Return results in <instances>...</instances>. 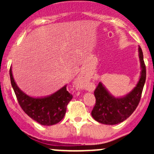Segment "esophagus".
<instances>
[{
  "label": "esophagus",
  "instance_id": "1",
  "mask_svg": "<svg viewBox=\"0 0 154 154\" xmlns=\"http://www.w3.org/2000/svg\"><path fill=\"white\" fill-rule=\"evenodd\" d=\"M82 83H83V78L82 77H79L77 80V86H82Z\"/></svg>",
  "mask_w": 154,
  "mask_h": 154
}]
</instances>
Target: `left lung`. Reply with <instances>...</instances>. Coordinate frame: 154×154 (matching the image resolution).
I'll return each instance as SVG.
<instances>
[{
    "label": "left lung",
    "instance_id": "1",
    "mask_svg": "<svg viewBox=\"0 0 154 154\" xmlns=\"http://www.w3.org/2000/svg\"><path fill=\"white\" fill-rule=\"evenodd\" d=\"M141 63V76L135 88L125 97H115L108 92L101 83H99L94 91L96 103L91 111L95 121L103 125H113L128 119L139 105L146 80V67L142 48H139Z\"/></svg>",
    "mask_w": 154,
    "mask_h": 154
}]
</instances>
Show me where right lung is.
Masks as SVG:
<instances>
[{"mask_svg": "<svg viewBox=\"0 0 154 154\" xmlns=\"http://www.w3.org/2000/svg\"><path fill=\"white\" fill-rule=\"evenodd\" d=\"M10 75L18 103L31 119L42 125L51 126L59 123L64 118L68 103L73 97L67 91L66 86L48 97L35 98L27 95L18 88L14 80L11 68Z\"/></svg>", "mask_w": 154, "mask_h": 154, "instance_id": "add662e5", "label": "right lung"}]
</instances>
